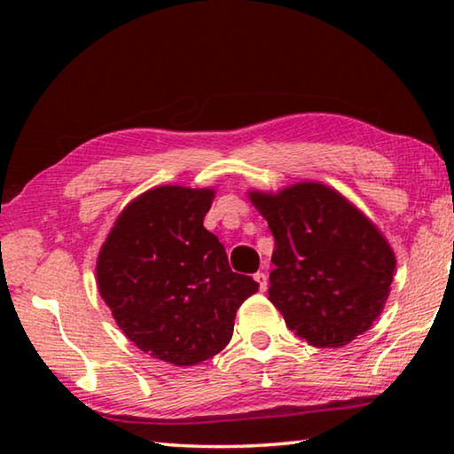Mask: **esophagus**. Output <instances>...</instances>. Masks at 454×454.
<instances>
[{
	"instance_id": "34e87169",
	"label": "esophagus",
	"mask_w": 454,
	"mask_h": 454,
	"mask_svg": "<svg viewBox=\"0 0 454 454\" xmlns=\"http://www.w3.org/2000/svg\"><path fill=\"white\" fill-rule=\"evenodd\" d=\"M254 280L258 282V286H260V290H262V292L268 288V276L264 272H256L254 274Z\"/></svg>"
}]
</instances>
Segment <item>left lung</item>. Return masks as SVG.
<instances>
[{
  "mask_svg": "<svg viewBox=\"0 0 454 454\" xmlns=\"http://www.w3.org/2000/svg\"><path fill=\"white\" fill-rule=\"evenodd\" d=\"M248 198L274 236L268 301L292 333L318 348H340L366 333L396 268L372 220L320 182L250 190Z\"/></svg>",
  "mask_w": 454,
  "mask_h": 454,
  "instance_id": "left-lung-1",
  "label": "left lung"
}]
</instances>
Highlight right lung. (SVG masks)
I'll use <instances>...</instances> for the list:
<instances>
[{
	"mask_svg": "<svg viewBox=\"0 0 454 454\" xmlns=\"http://www.w3.org/2000/svg\"><path fill=\"white\" fill-rule=\"evenodd\" d=\"M212 188L156 186L114 222L96 262L112 317L145 355L174 366L216 356L236 310L254 294L250 276L230 270L222 242L204 228Z\"/></svg>",
	"mask_w": 454,
	"mask_h": 454,
	"instance_id": "1",
	"label": "right lung"
}]
</instances>
